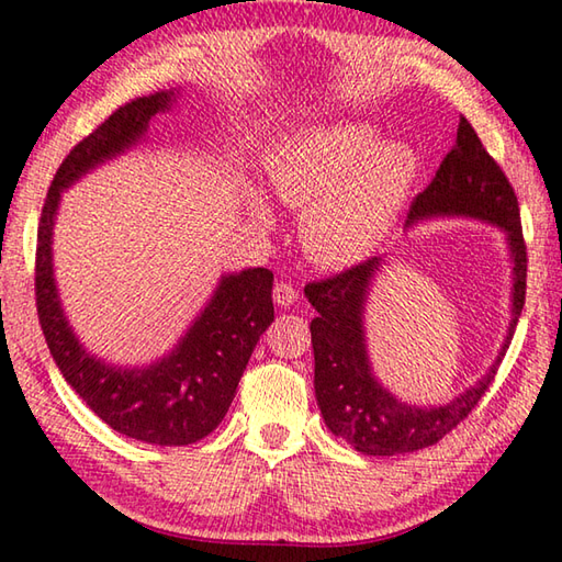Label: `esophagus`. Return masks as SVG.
<instances>
[{"instance_id": "obj_1", "label": "esophagus", "mask_w": 562, "mask_h": 562, "mask_svg": "<svg viewBox=\"0 0 562 562\" xmlns=\"http://www.w3.org/2000/svg\"><path fill=\"white\" fill-rule=\"evenodd\" d=\"M272 300L278 307H290V304L297 302V290L290 282H278L272 290Z\"/></svg>"}]
</instances>
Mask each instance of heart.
<instances>
[{
	"instance_id": "1",
	"label": "heart",
	"mask_w": 562,
	"mask_h": 562,
	"mask_svg": "<svg viewBox=\"0 0 562 562\" xmlns=\"http://www.w3.org/2000/svg\"><path fill=\"white\" fill-rule=\"evenodd\" d=\"M414 178V150L402 140H376L367 123L307 128L268 158L270 188L282 203L304 207L302 245L325 268H349L382 245ZM252 211L268 215L258 198Z\"/></svg>"
}]
</instances>
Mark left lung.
I'll list each match as a JSON object with an SVG mask.
<instances>
[{"mask_svg": "<svg viewBox=\"0 0 562 562\" xmlns=\"http://www.w3.org/2000/svg\"><path fill=\"white\" fill-rule=\"evenodd\" d=\"M436 215H463L486 221L506 231L513 258V319L498 359L479 384L465 389L443 406H412L398 402L376 382L367 359V339L361 315L369 284L382 258H369L327 280L310 282L304 294L317 310L312 319L315 349V394L327 429L341 436L367 456L412 453L441 441L453 431L471 408L481 402L496 379L501 359L513 339L520 310L526 304L528 252L522 240L520 207L516 190L501 166L488 156L473 126L461 119L456 146L441 160L431 186L414 198L406 225Z\"/></svg>", "mask_w": 562, "mask_h": 562, "instance_id": "left-lung-1", "label": "left lung"}]
</instances>
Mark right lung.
<instances>
[{
  "mask_svg": "<svg viewBox=\"0 0 562 562\" xmlns=\"http://www.w3.org/2000/svg\"><path fill=\"white\" fill-rule=\"evenodd\" d=\"M173 99V91H156L123 103L69 150L44 198L34 265L36 315L66 382L113 431L156 446L195 443L223 422L255 345L274 319L272 272L225 274L168 357L146 369H121L91 357L66 322L54 282L52 231L64 188L144 138L148 121Z\"/></svg>",
  "mask_w": 562,
  "mask_h": 562,
  "instance_id": "add662e5",
  "label": "right lung"
}]
</instances>
